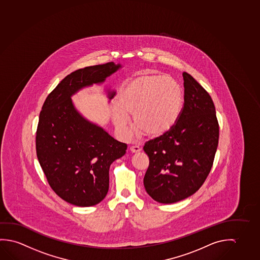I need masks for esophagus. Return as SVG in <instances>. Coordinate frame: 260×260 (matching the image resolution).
<instances>
[{"label": "esophagus", "mask_w": 260, "mask_h": 260, "mask_svg": "<svg viewBox=\"0 0 260 260\" xmlns=\"http://www.w3.org/2000/svg\"><path fill=\"white\" fill-rule=\"evenodd\" d=\"M130 151H131L132 153H139L141 151V147L139 145H132V146L130 147Z\"/></svg>", "instance_id": "1"}]
</instances>
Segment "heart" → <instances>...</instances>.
Instances as JSON below:
<instances>
[{
  "label": "heart",
  "instance_id": "obj_1",
  "mask_svg": "<svg viewBox=\"0 0 260 260\" xmlns=\"http://www.w3.org/2000/svg\"><path fill=\"white\" fill-rule=\"evenodd\" d=\"M182 93L176 81L160 76L144 75L128 83L116 96L113 120L120 132L130 133L126 115H132L138 132L157 137L169 131L181 111Z\"/></svg>",
  "mask_w": 260,
  "mask_h": 260
}]
</instances>
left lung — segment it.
Wrapping results in <instances>:
<instances>
[{
  "mask_svg": "<svg viewBox=\"0 0 260 260\" xmlns=\"http://www.w3.org/2000/svg\"><path fill=\"white\" fill-rule=\"evenodd\" d=\"M184 103L173 127L147 141L149 167L144 178L147 193L160 203L188 198L202 187L214 161L218 122L211 96L183 72Z\"/></svg>",
  "mask_w": 260,
  "mask_h": 260,
  "instance_id": "8db88e82",
  "label": "left lung"
}]
</instances>
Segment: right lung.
I'll list each match as a JSON object with an SVG mask.
<instances>
[{
	"label": "right lung",
	"mask_w": 260,
	"mask_h": 260,
	"mask_svg": "<svg viewBox=\"0 0 260 260\" xmlns=\"http://www.w3.org/2000/svg\"><path fill=\"white\" fill-rule=\"evenodd\" d=\"M120 67L108 62L75 70L50 92L40 113L38 160L54 192L76 206L103 201L109 188V167L124 155L127 145L80 116L70 96L82 87L104 82Z\"/></svg>",
	"instance_id": "1"
}]
</instances>
